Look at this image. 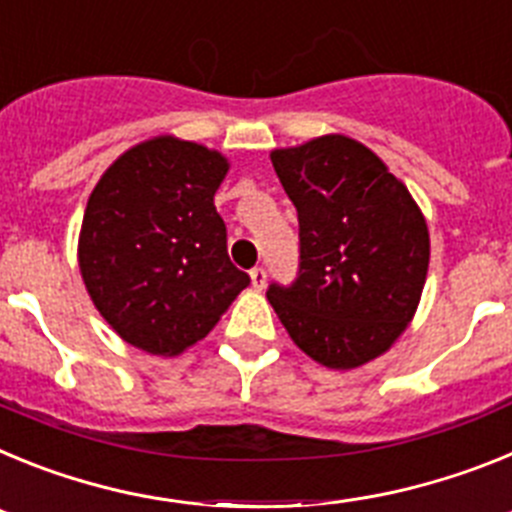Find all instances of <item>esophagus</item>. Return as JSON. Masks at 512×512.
<instances>
[{"instance_id": "esophagus-1", "label": "esophagus", "mask_w": 512, "mask_h": 512, "mask_svg": "<svg viewBox=\"0 0 512 512\" xmlns=\"http://www.w3.org/2000/svg\"><path fill=\"white\" fill-rule=\"evenodd\" d=\"M251 284H253V289H264L266 287V269H264V266H253V269H251Z\"/></svg>"}]
</instances>
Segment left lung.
Returning a JSON list of instances; mask_svg holds the SVG:
<instances>
[{
    "label": "left lung",
    "mask_w": 512,
    "mask_h": 512,
    "mask_svg": "<svg viewBox=\"0 0 512 512\" xmlns=\"http://www.w3.org/2000/svg\"><path fill=\"white\" fill-rule=\"evenodd\" d=\"M300 223L292 284L271 282V307L310 359L354 369L384 354L420 302L431 241L400 179L361 143L325 135L271 153Z\"/></svg>",
    "instance_id": "1"
}]
</instances>
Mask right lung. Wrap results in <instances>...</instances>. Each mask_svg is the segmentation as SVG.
<instances>
[{
    "instance_id": "obj_1",
    "label": "right lung",
    "mask_w": 512,
    "mask_h": 512,
    "mask_svg": "<svg viewBox=\"0 0 512 512\" xmlns=\"http://www.w3.org/2000/svg\"><path fill=\"white\" fill-rule=\"evenodd\" d=\"M225 171L220 153L166 135L122 153L94 187L79 269L122 341L182 354L251 284L230 264L228 230L212 202Z\"/></svg>"
}]
</instances>
